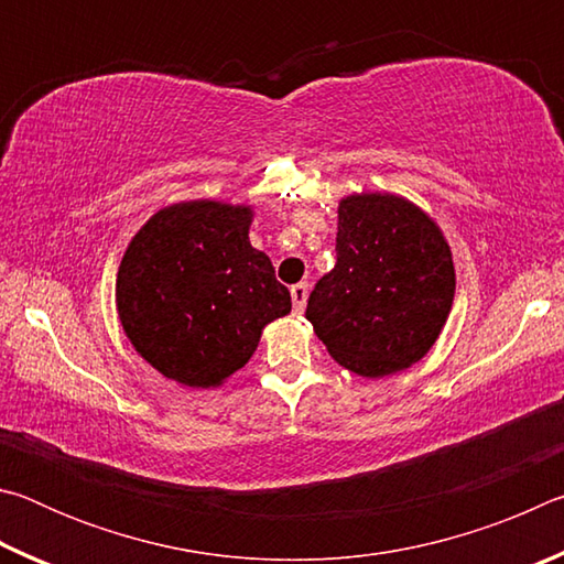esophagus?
<instances>
[{
    "mask_svg": "<svg viewBox=\"0 0 564 564\" xmlns=\"http://www.w3.org/2000/svg\"><path fill=\"white\" fill-rule=\"evenodd\" d=\"M308 293H311V285L308 283L291 285V301H293V311L295 313H303L305 301H308Z\"/></svg>",
    "mask_w": 564,
    "mask_h": 564,
    "instance_id": "esophagus-1",
    "label": "esophagus"
}]
</instances>
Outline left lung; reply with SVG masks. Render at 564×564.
Listing matches in <instances>:
<instances>
[{
    "label": "left lung",
    "mask_w": 564,
    "mask_h": 564,
    "mask_svg": "<svg viewBox=\"0 0 564 564\" xmlns=\"http://www.w3.org/2000/svg\"><path fill=\"white\" fill-rule=\"evenodd\" d=\"M336 253L305 308L316 336L356 376L410 368L435 346L455 299L441 226L403 196L350 194L338 204Z\"/></svg>",
    "instance_id": "8db88e82"
}]
</instances>
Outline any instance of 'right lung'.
I'll return each mask as SVG.
<instances>
[{
    "label": "right lung",
    "mask_w": 564,
    "mask_h": 564,
    "mask_svg": "<svg viewBox=\"0 0 564 564\" xmlns=\"http://www.w3.org/2000/svg\"><path fill=\"white\" fill-rule=\"evenodd\" d=\"M251 206L181 202L131 238L117 311L131 346L161 376L218 388L243 368L271 321L291 313L269 256L248 241Z\"/></svg>",
    "instance_id": "obj_1"
}]
</instances>
